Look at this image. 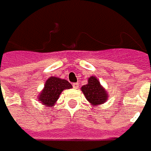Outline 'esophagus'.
<instances>
[{"instance_id":"34e87169","label":"esophagus","mask_w":151,"mask_h":151,"mask_svg":"<svg viewBox=\"0 0 151 151\" xmlns=\"http://www.w3.org/2000/svg\"><path fill=\"white\" fill-rule=\"evenodd\" d=\"M79 85H80V84H78V83H74V84H72V86H73V88H76V89L79 88Z\"/></svg>"}]
</instances>
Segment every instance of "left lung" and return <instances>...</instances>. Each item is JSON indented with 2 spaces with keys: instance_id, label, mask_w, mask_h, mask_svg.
Wrapping results in <instances>:
<instances>
[{
  "instance_id": "obj_1",
  "label": "left lung",
  "mask_w": 151,
  "mask_h": 151,
  "mask_svg": "<svg viewBox=\"0 0 151 151\" xmlns=\"http://www.w3.org/2000/svg\"><path fill=\"white\" fill-rule=\"evenodd\" d=\"M81 91L87 101L92 106H100L107 101L109 97L107 91L100 84V81L94 76L88 79V84L81 87Z\"/></svg>"
}]
</instances>
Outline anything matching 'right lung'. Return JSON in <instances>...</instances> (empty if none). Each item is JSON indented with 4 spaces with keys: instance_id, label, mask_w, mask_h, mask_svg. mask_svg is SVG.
<instances>
[{
    "instance_id": "right-lung-1",
    "label": "right lung",
    "mask_w": 151,
    "mask_h": 151,
    "mask_svg": "<svg viewBox=\"0 0 151 151\" xmlns=\"http://www.w3.org/2000/svg\"><path fill=\"white\" fill-rule=\"evenodd\" d=\"M71 88L72 85L66 80L50 76L45 82L44 88L39 93L37 99L42 105L51 107L56 103L63 91Z\"/></svg>"
}]
</instances>
